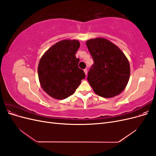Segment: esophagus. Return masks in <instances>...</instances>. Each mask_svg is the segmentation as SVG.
<instances>
[{"instance_id":"1","label":"esophagus","mask_w":156,"mask_h":156,"mask_svg":"<svg viewBox=\"0 0 156 156\" xmlns=\"http://www.w3.org/2000/svg\"><path fill=\"white\" fill-rule=\"evenodd\" d=\"M84 73H85V75H87V73H88L87 69H84Z\"/></svg>"}]
</instances>
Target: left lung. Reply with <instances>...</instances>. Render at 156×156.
<instances>
[{"label":"left lung","mask_w":156,"mask_h":156,"mask_svg":"<svg viewBox=\"0 0 156 156\" xmlns=\"http://www.w3.org/2000/svg\"><path fill=\"white\" fill-rule=\"evenodd\" d=\"M86 44L94 62L87 77L94 92L105 98L119 95L129 79L130 66L126 55L103 37L88 40Z\"/></svg>","instance_id":"1"}]
</instances>
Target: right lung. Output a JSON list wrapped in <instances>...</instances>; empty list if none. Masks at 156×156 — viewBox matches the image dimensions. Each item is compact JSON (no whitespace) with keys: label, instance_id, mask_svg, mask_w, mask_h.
Listing matches in <instances>:
<instances>
[{"label":"right lung","instance_id":"right-lung-1","mask_svg":"<svg viewBox=\"0 0 156 156\" xmlns=\"http://www.w3.org/2000/svg\"><path fill=\"white\" fill-rule=\"evenodd\" d=\"M80 47L76 40H64L47 51L37 68L40 85L51 97L64 100L72 95L85 78L78 67L79 59L75 53Z\"/></svg>","mask_w":156,"mask_h":156}]
</instances>
